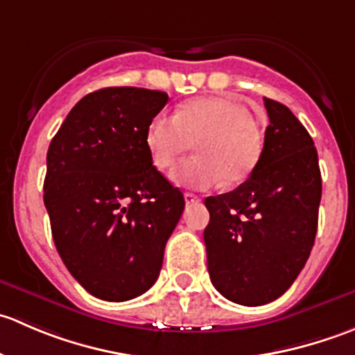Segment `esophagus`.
Masks as SVG:
<instances>
[{
	"instance_id": "34e87169",
	"label": "esophagus",
	"mask_w": 355,
	"mask_h": 355,
	"mask_svg": "<svg viewBox=\"0 0 355 355\" xmlns=\"http://www.w3.org/2000/svg\"><path fill=\"white\" fill-rule=\"evenodd\" d=\"M184 198H185V202H187V204H198V202H200V200H202V199L199 198V196L192 194V192H187V194H185Z\"/></svg>"
}]
</instances>
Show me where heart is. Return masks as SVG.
Instances as JSON below:
<instances>
[{
	"mask_svg": "<svg viewBox=\"0 0 355 355\" xmlns=\"http://www.w3.org/2000/svg\"><path fill=\"white\" fill-rule=\"evenodd\" d=\"M196 142L198 156L171 171L175 185L206 191L235 185L254 171L263 155V141L249 111L227 98H199L175 114L159 113L148 125L146 146L157 170H168Z\"/></svg>",
	"mask_w": 355,
	"mask_h": 355,
	"instance_id": "1",
	"label": "heart"
}]
</instances>
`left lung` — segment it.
Here are the masks:
<instances>
[{"label": "left lung", "instance_id": "8db88e82", "mask_svg": "<svg viewBox=\"0 0 355 355\" xmlns=\"http://www.w3.org/2000/svg\"><path fill=\"white\" fill-rule=\"evenodd\" d=\"M264 106L270 125L257 166L235 191L204 200L211 284L241 306L284 295L318 230L321 171L313 139L287 106L268 98Z\"/></svg>", "mask_w": 355, "mask_h": 355}]
</instances>
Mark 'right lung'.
<instances>
[{
  "instance_id": "add662e5",
  "label": "right lung",
  "mask_w": 355,
  "mask_h": 355,
  "mask_svg": "<svg viewBox=\"0 0 355 355\" xmlns=\"http://www.w3.org/2000/svg\"><path fill=\"white\" fill-rule=\"evenodd\" d=\"M166 103V92L151 89H99L71 108L49 144L53 241L71 277L98 299L123 302L155 285L185 207L146 146Z\"/></svg>"
}]
</instances>
